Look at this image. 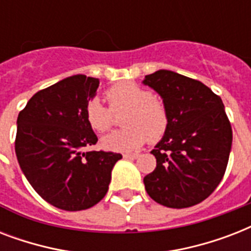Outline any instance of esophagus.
Wrapping results in <instances>:
<instances>
[{"label":"esophagus","instance_id":"obj_1","mask_svg":"<svg viewBox=\"0 0 251 251\" xmlns=\"http://www.w3.org/2000/svg\"><path fill=\"white\" fill-rule=\"evenodd\" d=\"M138 153H124V159H137Z\"/></svg>","mask_w":251,"mask_h":251}]
</instances>
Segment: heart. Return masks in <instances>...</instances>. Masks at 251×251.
I'll return each mask as SVG.
<instances>
[{
    "label": "heart",
    "mask_w": 251,
    "mask_h": 251,
    "mask_svg": "<svg viewBox=\"0 0 251 251\" xmlns=\"http://www.w3.org/2000/svg\"><path fill=\"white\" fill-rule=\"evenodd\" d=\"M110 109L99 99L86 105L84 116L98 133H105L113 124V113L126 112L122 124L126 129L102 138V147L114 152H131L147 141L156 142L165 134L169 124L168 110L160 100L146 88L134 83H120L106 91Z\"/></svg>",
    "instance_id": "b5f03b06"
}]
</instances>
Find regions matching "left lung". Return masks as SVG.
<instances>
[{"label": "left lung", "instance_id": "left-lung-1", "mask_svg": "<svg viewBox=\"0 0 251 251\" xmlns=\"http://www.w3.org/2000/svg\"><path fill=\"white\" fill-rule=\"evenodd\" d=\"M142 83L160 95L169 117L151 151L156 168L143 178L146 191L171 208L198 204L220 183L232 149L222 99L202 82L171 70H157Z\"/></svg>", "mask_w": 251, "mask_h": 251}]
</instances>
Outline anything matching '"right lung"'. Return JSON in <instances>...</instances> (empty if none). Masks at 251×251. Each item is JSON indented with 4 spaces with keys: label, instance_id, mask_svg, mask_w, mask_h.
Segmentation results:
<instances>
[{
    "label": "right lung",
    "instance_id": "obj_1",
    "mask_svg": "<svg viewBox=\"0 0 251 251\" xmlns=\"http://www.w3.org/2000/svg\"><path fill=\"white\" fill-rule=\"evenodd\" d=\"M98 78L68 76L29 99L17 120L15 153L41 198L65 211L87 210L105 197L122 155L88 151L98 137L84 116Z\"/></svg>",
    "mask_w": 251,
    "mask_h": 251
}]
</instances>
